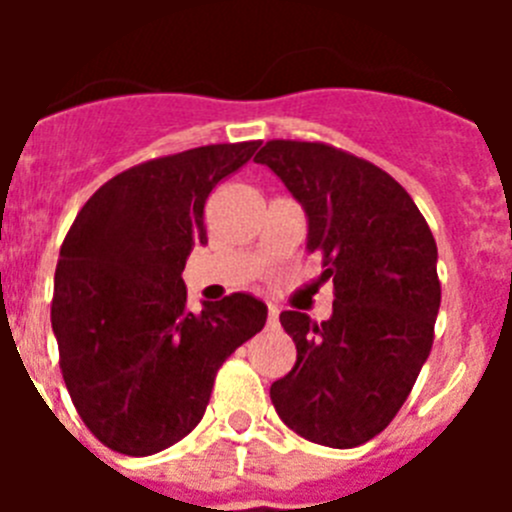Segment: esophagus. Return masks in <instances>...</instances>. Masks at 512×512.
Wrapping results in <instances>:
<instances>
[{
	"label": "esophagus",
	"instance_id": "1",
	"mask_svg": "<svg viewBox=\"0 0 512 512\" xmlns=\"http://www.w3.org/2000/svg\"><path fill=\"white\" fill-rule=\"evenodd\" d=\"M266 323H269V328H277V325H279V310L274 305H269V315H266Z\"/></svg>",
	"mask_w": 512,
	"mask_h": 512
}]
</instances>
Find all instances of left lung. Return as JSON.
<instances>
[{
    "label": "left lung",
    "instance_id": "obj_1",
    "mask_svg": "<svg viewBox=\"0 0 512 512\" xmlns=\"http://www.w3.org/2000/svg\"><path fill=\"white\" fill-rule=\"evenodd\" d=\"M307 212V251L333 279V315H279L297 346L271 384L279 418L302 438L354 449L382 433L433 346L441 307L438 248L400 184L372 161L328 143L269 140L259 153Z\"/></svg>",
    "mask_w": 512,
    "mask_h": 512
}]
</instances>
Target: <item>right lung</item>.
<instances>
[{
    "label": "right lung",
    "instance_id": "add662e5",
    "mask_svg": "<svg viewBox=\"0 0 512 512\" xmlns=\"http://www.w3.org/2000/svg\"><path fill=\"white\" fill-rule=\"evenodd\" d=\"M261 140L151 158L112 176L63 238L51 323L58 364L89 431L125 456L182 441L205 415L217 369L266 323L243 292L187 307L182 271L207 243L205 202Z\"/></svg>",
    "mask_w": 512,
    "mask_h": 512
}]
</instances>
